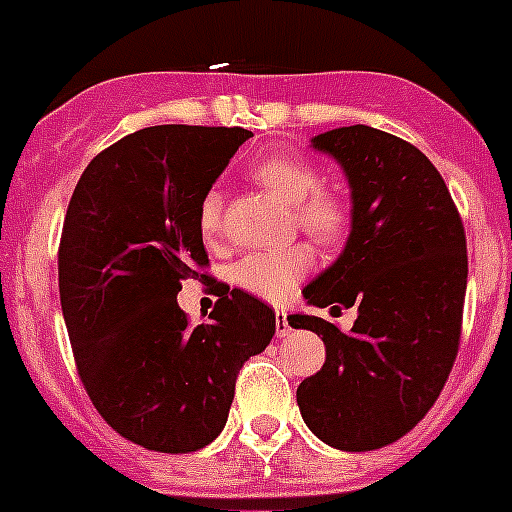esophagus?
<instances>
[{"label":"esophagus","mask_w":512,"mask_h":512,"mask_svg":"<svg viewBox=\"0 0 512 512\" xmlns=\"http://www.w3.org/2000/svg\"><path fill=\"white\" fill-rule=\"evenodd\" d=\"M289 332H292V325H289L287 312L281 309V312H276V337H287Z\"/></svg>","instance_id":"1"}]
</instances>
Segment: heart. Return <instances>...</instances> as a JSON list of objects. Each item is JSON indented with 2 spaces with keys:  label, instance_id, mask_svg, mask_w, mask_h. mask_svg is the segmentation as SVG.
<instances>
[{
  "label": "heart",
  "instance_id": "obj_1",
  "mask_svg": "<svg viewBox=\"0 0 512 512\" xmlns=\"http://www.w3.org/2000/svg\"><path fill=\"white\" fill-rule=\"evenodd\" d=\"M248 175L264 190L292 208L294 225L322 246H335L353 228V208L342 192L322 187L320 170L292 154H266L251 164ZM198 231L215 241L223 231V195L208 190L198 205ZM312 266L307 246H292L279 253H248L233 266L231 279L238 289L266 302H284Z\"/></svg>",
  "mask_w": 512,
  "mask_h": 512
}]
</instances>
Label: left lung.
<instances>
[{"label": "left lung", "mask_w": 512, "mask_h": 512, "mask_svg": "<svg viewBox=\"0 0 512 512\" xmlns=\"http://www.w3.org/2000/svg\"><path fill=\"white\" fill-rule=\"evenodd\" d=\"M342 164L353 231L340 259L304 289L314 307H358L342 332L314 314L289 325L325 340V365L297 388L325 444L370 452L414 429L442 393L462 335L467 238L442 175L414 144L373 126L312 139Z\"/></svg>", "instance_id": "left-lung-1"}]
</instances>
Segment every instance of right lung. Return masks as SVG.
<instances>
[{"label": "right lung", "mask_w": 512, "mask_h": 512, "mask_svg": "<svg viewBox=\"0 0 512 512\" xmlns=\"http://www.w3.org/2000/svg\"><path fill=\"white\" fill-rule=\"evenodd\" d=\"M253 137L241 126L139 129L91 159L58 248V287L75 368L103 421L164 454L198 452L228 419L238 370L264 353L274 309L220 284L210 322L177 304L208 279L198 205Z\"/></svg>", "instance_id": "obj_1"}]
</instances>
